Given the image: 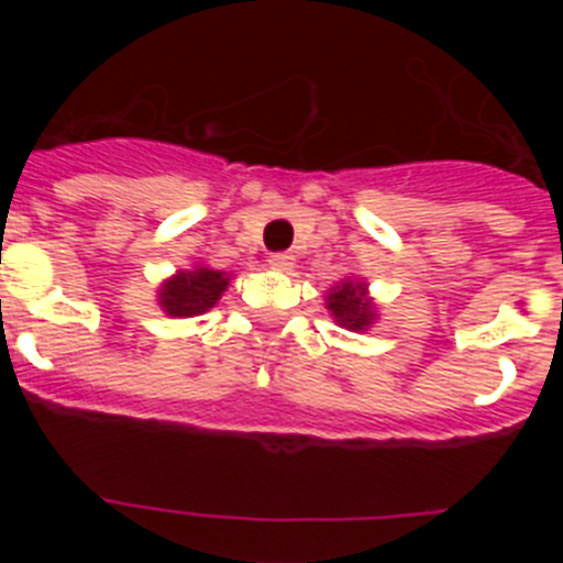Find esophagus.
I'll list each match as a JSON object with an SVG mask.
<instances>
[{
	"label": "esophagus",
	"instance_id": "obj_1",
	"mask_svg": "<svg viewBox=\"0 0 563 563\" xmlns=\"http://www.w3.org/2000/svg\"><path fill=\"white\" fill-rule=\"evenodd\" d=\"M267 262H271L273 271H285V273H290L292 267H296V258H292L290 253H273V256L267 258Z\"/></svg>",
	"mask_w": 563,
	"mask_h": 563
}]
</instances>
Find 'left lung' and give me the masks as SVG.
I'll use <instances>...</instances> for the list:
<instances>
[{
    "instance_id": "8db88e82",
    "label": "left lung",
    "mask_w": 563,
    "mask_h": 563,
    "mask_svg": "<svg viewBox=\"0 0 563 563\" xmlns=\"http://www.w3.org/2000/svg\"><path fill=\"white\" fill-rule=\"evenodd\" d=\"M366 287L343 282L341 287L330 292V310L341 321V327L350 330H363L372 324V301L366 298Z\"/></svg>"
}]
</instances>
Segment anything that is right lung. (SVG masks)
<instances>
[{"label":"right lung","mask_w":563,"mask_h":563,"mask_svg":"<svg viewBox=\"0 0 563 563\" xmlns=\"http://www.w3.org/2000/svg\"><path fill=\"white\" fill-rule=\"evenodd\" d=\"M228 287L225 273L197 267V271L177 273L161 290V305L168 316L188 318L211 310Z\"/></svg>","instance_id":"1"}]
</instances>
